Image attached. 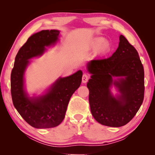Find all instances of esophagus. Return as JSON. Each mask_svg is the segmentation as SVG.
Instances as JSON below:
<instances>
[{
	"mask_svg": "<svg viewBox=\"0 0 155 155\" xmlns=\"http://www.w3.org/2000/svg\"><path fill=\"white\" fill-rule=\"evenodd\" d=\"M89 80V76L87 75H86V74H84L83 75H82V81L83 83H86Z\"/></svg>",
	"mask_w": 155,
	"mask_h": 155,
	"instance_id": "obj_1",
	"label": "esophagus"
}]
</instances>
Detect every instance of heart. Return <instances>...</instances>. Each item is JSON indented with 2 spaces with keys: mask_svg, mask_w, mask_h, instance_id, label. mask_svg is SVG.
Instances as JSON below:
<instances>
[{
  "mask_svg": "<svg viewBox=\"0 0 155 155\" xmlns=\"http://www.w3.org/2000/svg\"><path fill=\"white\" fill-rule=\"evenodd\" d=\"M93 44L95 47L101 45V51L103 52L107 53L111 50V46L109 41H105V39L102 37H98L97 39H94Z\"/></svg>",
  "mask_w": 155,
  "mask_h": 155,
  "instance_id": "1",
  "label": "heart"
}]
</instances>
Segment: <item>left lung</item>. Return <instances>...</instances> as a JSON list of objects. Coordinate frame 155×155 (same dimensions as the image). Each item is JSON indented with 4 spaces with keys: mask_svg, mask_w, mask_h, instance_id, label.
Returning a JSON list of instances; mask_svg holds the SVG:
<instances>
[{
    "mask_svg": "<svg viewBox=\"0 0 155 155\" xmlns=\"http://www.w3.org/2000/svg\"><path fill=\"white\" fill-rule=\"evenodd\" d=\"M111 57L94 59L87 64L92 74L87 82L89 102L93 117L99 124L120 127L132 120L143 104L145 92L144 68L138 53L124 36ZM118 77L117 81L113 78ZM114 84L121 94L114 97Z\"/></svg>",
    "mask_w": 155,
    "mask_h": 155,
    "instance_id": "1",
    "label": "left lung"
}]
</instances>
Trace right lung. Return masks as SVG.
<instances>
[{"label": "right lung", "instance_id": "right-lung-1", "mask_svg": "<svg viewBox=\"0 0 155 155\" xmlns=\"http://www.w3.org/2000/svg\"><path fill=\"white\" fill-rule=\"evenodd\" d=\"M60 31L42 30L31 35L20 48L15 59L10 76L12 103L24 120L36 128H50L58 126L65 118L70 99L82 82V72L60 78L46 94L29 97L24 89V74L29 59L39 56L46 47L54 45Z\"/></svg>", "mask_w": 155, "mask_h": 155}]
</instances>
